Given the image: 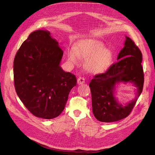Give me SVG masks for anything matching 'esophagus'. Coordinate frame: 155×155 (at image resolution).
Wrapping results in <instances>:
<instances>
[{"label": "esophagus", "mask_w": 155, "mask_h": 155, "mask_svg": "<svg viewBox=\"0 0 155 155\" xmlns=\"http://www.w3.org/2000/svg\"><path fill=\"white\" fill-rule=\"evenodd\" d=\"M85 81V79L83 77H79L78 79V83L79 85H82Z\"/></svg>", "instance_id": "esophagus-1"}]
</instances>
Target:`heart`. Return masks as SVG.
I'll return each instance as SVG.
<instances>
[{
  "mask_svg": "<svg viewBox=\"0 0 155 155\" xmlns=\"http://www.w3.org/2000/svg\"><path fill=\"white\" fill-rule=\"evenodd\" d=\"M68 58L73 64L79 63V59L86 61L85 66L89 72L100 74L110 67L112 54L109 48H104L101 42L85 39L78 43L74 48L68 51Z\"/></svg>",
  "mask_w": 155,
  "mask_h": 155,
  "instance_id": "heart-1",
  "label": "heart"
}]
</instances>
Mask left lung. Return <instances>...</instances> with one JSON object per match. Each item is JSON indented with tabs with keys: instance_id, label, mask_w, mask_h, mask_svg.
<instances>
[{
	"instance_id": "1",
	"label": "left lung",
	"mask_w": 155,
	"mask_h": 155,
	"mask_svg": "<svg viewBox=\"0 0 155 155\" xmlns=\"http://www.w3.org/2000/svg\"><path fill=\"white\" fill-rule=\"evenodd\" d=\"M125 37V46L118 55V61L105 73L94 76L89 84L93 114L102 122H113L128 116L142 92V54L134 42L129 37ZM120 82H133L138 88L137 97L124 106L119 104L114 96L115 86Z\"/></svg>"
}]
</instances>
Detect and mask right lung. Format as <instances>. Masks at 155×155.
<instances>
[{"mask_svg":"<svg viewBox=\"0 0 155 155\" xmlns=\"http://www.w3.org/2000/svg\"><path fill=\"white\" fill-rule=\"evenodd\" d=\"M63 51L48 31L30 34L13 61L14 85L23 104L32 114L44 119L58 117L64 109L75 75L59 64Z\"/></svg>","mask_w":155,"mask_h":155,"instance_id":"right-lung-1","label":"right lung"}]
</instances>
